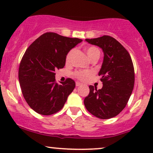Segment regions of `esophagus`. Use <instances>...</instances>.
<instances>
[{"label": "esophagus", "instance_id": "34e87169", "mask_svg": "<svg viewBox=\"0 0 153 153\" xmlns=\"http://www.w3.org/2000/svg\"><path fill=\"white\" fill-rule=\"evenodd\" d=\"M81 85H82V83H81L80 82H78V81H76V86L78 87V86H80Z\"/></svg>", "mask_w": 153, "mask_h": 153}]
</instances>
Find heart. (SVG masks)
I'll return each instance as SVG.
<instances>
[{
  "instance_id": "1",
  "label": "heart",
  "mask_w": 153,
  "mask_h": 153,
  "mask_svg": "<svg viewBox=\"0 0 153 153\" xmlns=\"http://www.w3.org/2000/svg\"><path fill=\"white\" fill-rule=\"evenodd\" d=\"M73 50H70V51L68 52V54H67L66 58H65V62H69L70 61L71 58H72V56L73 54ZM85 51H86L87 56H88L90 60L91 58L94 57H99L100 56V49H98L97 47H94V46H91V47H87L85 49ZM93 74V73L91 71H76L74 73V76L76 77V79H79L81 81H84L87 78H88Z\"/></svg>"
}]
</instances>
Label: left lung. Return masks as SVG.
Masks as SVG:
<instances>
[{
    "label": "left lung",
    "mask_w": 153,
    "mask_h": 153,
    "mask_svg": "<svg viewBox=\"0 0 153 153\" xmlns=\"http://www.w3.org/2000/svg\"><path fill=\"white\" fill-rule=\"evenodd\" d=\"M104 52V60L99 76L102 89L89 85L90 93L84 99L86 109L100 119L118 115L126 106L134 85V69L126 49L114 37L104 36L85 39Z\"/></svg>",
    "instance_id": "left-lung-1"
}]
</instances>
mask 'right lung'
<instances>
[{"instance_id":"right-lung-1","label":"right lung","mask_w":153,"mask_h":153,"mask_svg":"<svg viewBox=\"0 0 153 153\" xmlns=\"http://www.w3.org/2000/svg\"><path fill=\"white\" fill-rule=\"evenodd\" d=\"M82 39L45 33L26 49L19 68V80L25 100L37 114L49 116L63 107L75 88L72 79L58 84L55 71L63 68L70 49Z\"/></svg>"}]
</instances>
